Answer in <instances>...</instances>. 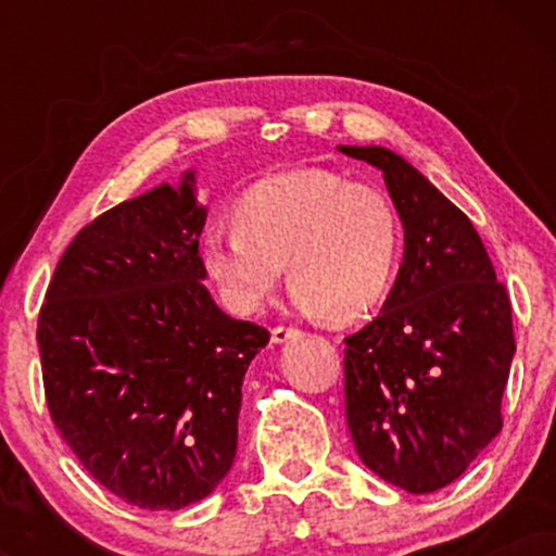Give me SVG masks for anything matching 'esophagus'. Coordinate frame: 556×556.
Listing matches in <instances>:
<instances>
[{
  "instance_id": "esophagus-1",
  "label": "esophagus",
  "mask_w": 556,
  "mask_h": 556,
  "mask_svg": "<svg viewBox=\"0 0 556 556\" xmlns=\"http://www.w3.org/2000/svg\"><path fill=\"white\" fill-rule=\"evenodd\" d=\"M300 334H303V331H300V329H295V327H282V324H279V327L271 329V342L285 344V342H290V340H298Z\"/></svg>"
}]
</instances>
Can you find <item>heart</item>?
<instances>
[{
	"label": "heart",
	"instance_id": "obj_1",
	"mask_svg": "<svg viewBox=\"0 0 556 556\" xmlns=\"http://www.w3.org/2000/svg\"><path fill=\"white\" fill-rule=\"evenodd\" d=\"M238 227L203 235L208 279L238 314H253L290 271L305 311L337 321L384 300L400 261V219L389 198L331 169L266 177L240 198Z\"/></svg>",
	"mask_w": 556,
	"mask_h": 556
}]
</instances>
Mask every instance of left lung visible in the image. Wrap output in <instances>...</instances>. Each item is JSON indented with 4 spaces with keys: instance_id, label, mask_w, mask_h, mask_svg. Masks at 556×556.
Returning <instances> with one entry per match:
<instances>
[{
    "instance_id": "obj_1",
    "label": "left lung",
    "mask_w": 556,
    "mask_h": 556,
    "mask_svg": "<svg viewBox=\"0 0 556 556\" xmlns=\"http://www.w3.org/2000/svg\"><path fill=\"white\" fill-rule=\"evenodd\" d=\"M384 175L405 253L381 314L344 340V416L361 460L410 494L460 478L502 431L513 305L476 227L381 146H340Z\"/></svg>"
}]
</instances>
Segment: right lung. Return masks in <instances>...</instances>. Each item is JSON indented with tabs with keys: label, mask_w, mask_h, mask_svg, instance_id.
Here are the masks:
<instances>
[{
	"label": "right lung",
	"mask_w": 556,
	"mask_h": 556,
	"mask_svg": "<svg viewBox=\"0 0 556 556\" xmlns=\"http://www.w3.org/2000/svg\"><path fill=\"white\" fill-rule=\"evenodd\" d=\"M195 172L83 227L38 314L54 426L101 486L140 509H182L229 473L242 379L269 331L206 290Z\"/></svg>",
	"instance_id": "right-lung-1"
}]
</instances>
